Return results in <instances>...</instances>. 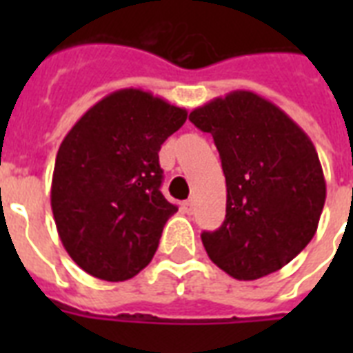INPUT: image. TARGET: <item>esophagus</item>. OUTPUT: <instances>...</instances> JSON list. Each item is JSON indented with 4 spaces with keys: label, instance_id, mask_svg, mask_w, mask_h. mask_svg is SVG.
I'll list each match as a JSON object with an SVG mask.
<instances>
[{
    "label": "esophagus",
    "instance_id": "esophagus-1",
    "mask_svg": "<svg viewBox=\"0 0 353 353\" xmlns=\"http://www.w3.org/2000/svg\"><path fill=\"white\" fill-rule=\"evenodd\" d=\"M181 209H183V212H187V214H190V212H192V210H194V199H187V201H183Z\"/></svg>",
    "mask_w": 353,
    "mask_h": 353
}]
</instances>
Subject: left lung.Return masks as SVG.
<instances>
[{
	"mask_svg": "<svg viewBox=\"0 0 353 353\" xmlns=\"http://www.w3.org/2000/svg\"><path fill=\"white\" fill-rule=\"evenodd\" d=\"M188 119L212 135L225 174V221L201 234L209 258L238 280L282 269L312 241L326 201L312 139L252 91L218 97Z\"/></svg>",
	"mask_w": 353,
	"mask_h": 353,
	"instance_id": "8db88e82",
	"label": "left lung"
}]
</instances>
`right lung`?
Segmentation results:
<instances>
[{
	"mask_svg": "<svg viewBox=\"0 0 353 353\" xmlns=\"http://www.w3.org/2000/svg\"><path fill=\"white\" fill-rule=\"evenodd\" d=\"M187 110L126 88L91 106L63 137L51 183L58 236L91 276L122 282L154 258L177 212L161 194V144Z\"/></svg>",
	"mask_w": 353,
	"mask_h": 353,
	"instance_id": "1",
	"label": "right lung"
}]
</instances>
